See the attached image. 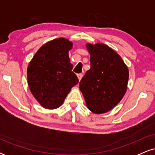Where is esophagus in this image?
Listing matches in <instances>:
<instances>
[{"label":"esophagus","mask_w":155,"mask_h":155,"mask_svg":"<svg viewBox=\"0 0 155 155\" xmlns=\"http://www.w3.org/2000/svg\"><path fill=\"white\" fill-rule=\"evenodd\" d=\"M77 76H78V79H79V80L80 81V80L81 79V78L83 77V74H78Z\"/></svg>","instance_id":"esophagus-1"}]
</instances>
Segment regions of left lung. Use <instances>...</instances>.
I'll use <instances>...</instances> for the list:
<instances>
[{
    "instance_id": "obj_1",
    "label": "left lung",
    "mask_w": 155,
    "mask_h": 155,
    "mask_svg": "<svg viewBox=\"0 0 155 155\" xmlns=\"http://www.w3.org/2000/svg\"><path fill=\"white\" fill-rule=\"evenodd\" d=\"M90 69L79 82L87 108L95 114L117 106L127 90L129 72L121 57L104 44H87Z\"/></svg>"
}]
</instances>
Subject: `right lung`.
Returning a JSON list of instances; mask_svg holds the SVG:
<instances>
[{"mask_svg":"<svg viewBox=\"0 0 155 155\" xmlns=\"http://www.w3.org/2000/svg\"><path fill=\"white\" fill-rule=\"evenodd\" d=\"M71 48L72 43L68 39H54L42 46L28 65V86L44 108H59L72 87L79 82L69 59Z\"/></svg>","mask_w":155,"mask_h":155,"instance_id":"1","label":"right lung"}]
</instances>
